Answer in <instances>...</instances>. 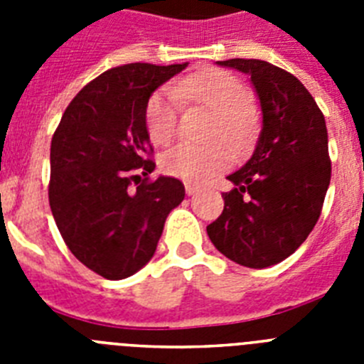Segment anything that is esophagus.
Listing matches in <instances>:
<instances>
[{
	"label": "esophagus",
	"mask_w": 364,
	"mask_h": 364,
	"mask_svg": "<svg viewBox=\"0 0 364 364\" xmlns=\"http://www.w3.org/2000/svg\"><path fill=\"white\" fill-rule=\"evenodd\" d=\"M186 193H188L189 197H191V195L198 193V188H195V186H191V184H186Z\"/></svg>",
	"instance_id": "esophagus-1"
}]
</instances>
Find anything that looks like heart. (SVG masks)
Returning <instances> with one entry per match:
<instances>
[{"instance_id":"obj_1","label":"heart","mask_w":364,"mask_h":364,"mask_svg":"<svg viewBox=\"0 0 364 364\" xmlns=\"http://www.w3.org/2000/svg\"><path fill=\"white\" fill-rule=\"evenodd\" d=\"M180 100L195 102L217 114L213 136L226 138L237 149L250 144L255 133V114L250 107L253 95L250 87L235 74L222 69H205L178 80L175 87H162L154 92L146 107V129L159 146H167L178 129ZM231 151L226 144L191 146L180 144L162 156L167 175L188 182H205L228 169Z\"/></svg>"}]
</instances>
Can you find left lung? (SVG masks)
Returning a JSON list of instances; mask_svg holds the SVG:
<instances>
[{
	"label": "left lung",
	"mask_w": 364,
	"mask_h": 364,
	"mask_svg": "<svg viewBox=\"0 0 364 364\" xmlns=\"http://www.w3.org/2000/svg\"><path fill=\"white\" fill-rule=\"evenodd\" d=\"M247 74L262 111L252 159L228 180L224 211L208 226L222 255L246 268H268L288 259L317 224L332 164L328 131L314 96L281 67L262 60L217 62Z\"/></svg>",
	"instance_id": "1"
}]
</instances>
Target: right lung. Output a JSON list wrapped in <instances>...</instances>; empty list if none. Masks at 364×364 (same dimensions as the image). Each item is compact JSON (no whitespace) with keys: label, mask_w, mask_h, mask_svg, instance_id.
Listing matches in <instances>:
<instances>
[{"label":"right lung","mask_w":364,"mask_h":364,"mask_svg":"<svg viewBox=\"0 0 364 364\" xmlns=\"http://www.w3.org/2000/svg\"><path fill=\"white\" fill-rule=\"evenodd\" d=\"M186 67L127 63L105 70L74 96L54 131L50 211L70 253L109 281L149 262L167 215L184 200L178 178L149 180L146 107ZM136 172L146 176L140 185Z\"/></svg>","instance_id":"right-lung-1"}]
</instances>
